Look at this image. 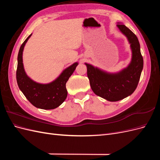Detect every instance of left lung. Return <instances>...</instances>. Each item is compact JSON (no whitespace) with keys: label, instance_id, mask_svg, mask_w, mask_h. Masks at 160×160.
I'll return each mask as SVG.
<instances>
[{"label":"left lung","instance_id":"1","mask_svg":"<svg viewBox=\"0 0 160 160\" xmlns=\"http://www.w3.org/2000/svg\"><path fill=\"white\" fill-rule=\"evenodd\" d=\"M117 27L127 37L132 49V61L128 66L118 72L111 73L85 63L91 89L95 95L109 101L122 100L133 93L137 88L143 67L138 37L121 22H118Z\"/></svg>","mask_w":160,"mask_h":160}]
</instances>
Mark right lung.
<instances>
[{
	"mask_svg": "<svg viewBox=\"0 0 160 160\" xmlns=\"http://www.w3.org/2000/svg\"><path fill=\"white\" fill-rule=\"evenodd\" d=\"M30 35L23 42L18 54L17 81L19 89L35 107L42 109H53L59 107L67 96L66 83L73 73L78 62L67 67L56 79L49 83L42 84L34 81L28 77L24 69L22 52Z\"/></svg>",
	"mask_w": 160,
	"mask_h": 160,
	"instance_id": "1",
	"label": "right lung"
}]
</instances>
